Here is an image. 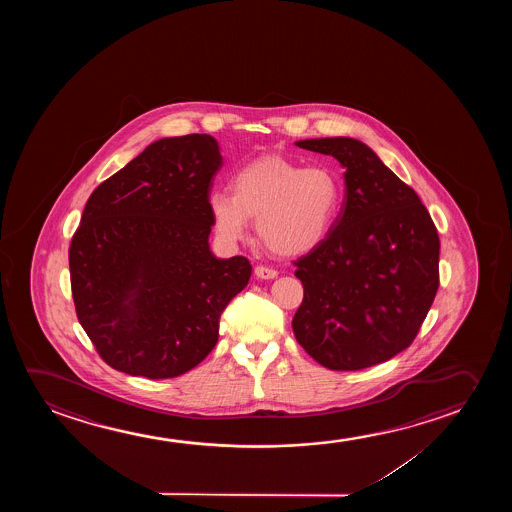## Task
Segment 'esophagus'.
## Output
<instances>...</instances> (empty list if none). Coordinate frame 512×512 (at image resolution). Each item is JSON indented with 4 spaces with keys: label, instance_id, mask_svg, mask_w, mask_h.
I'll use <instances>...</instances> for the list:
<instances>
[{
    "label": "esophagus",
    "instance_id": "1",
    "mask_svg": "<svg viewBox=\"0 0 512 512\" xmlns=\"http://www.w3.org/2000/svg\"><path fill=\"white\" fill-rule=\"evenodd\" d=\"M255 276L260 278V280H273V278L278 276V271L273 269V267L257 266L255 267Z\"/></svg>",
    "mask_w": 512,
    "mask_h": 512
}]
</instances>
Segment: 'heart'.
Wrapping results in <instances>:
<instances>
[{
    "instance_id": "heart-1",
    "label": "heart",
    "mask_w": 512,
    "mask_h": 512,
    "mask_svg": "<svg viewBox=\"0 0 512 512\" xmlns=\"http://www.w3.org/2000/svg\"><path fill=\"white\" fill-rule=\"evenodd\" d=\"M220 238H245L255 218L260 241L278 255H301L327 238L341 206V182L323 166L302 168L280 155H267L232 176L231 192L208 199Z\"/></svg>"
}]
</instances>
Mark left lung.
Masks as SVG:
<instances>
[{"mask_svg":"<svg viewBox=\"0 0 512 512\" xmlns=\"http://www.w3.org/2000/svg\"><path fill=\"white\" fill-rule=\"evenodd\" d=\"M346 169L327 238L295 260V339L330 371H360L411 346L439 288V234L418 194L353 138L295 143Z\"/></svg>","mask_w":512,"mask_h":512,"instance_id":"left-lung-1","label":"left lung"}]
</instances>
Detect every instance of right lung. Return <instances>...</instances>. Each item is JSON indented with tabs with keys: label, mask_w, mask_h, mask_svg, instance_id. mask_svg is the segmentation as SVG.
<instances>
[{
	"label": "right lung",
	"mask_w": 512,
	"mask_h": 512,
	"mask_svg": "<svg viewBox=\"0 0 512 512\" xmlns=\"http://www.w3.org/2000/svg\"><path fill=\"white\" fill-rule=\"evenodd\" d=\"M210 134L164 138L92 192L71 238V295L99 357L129 376H182L210 355L250 260L210 252Z\"/></svg>",
	"instance_id": "obj_1"
}]
</instances>
